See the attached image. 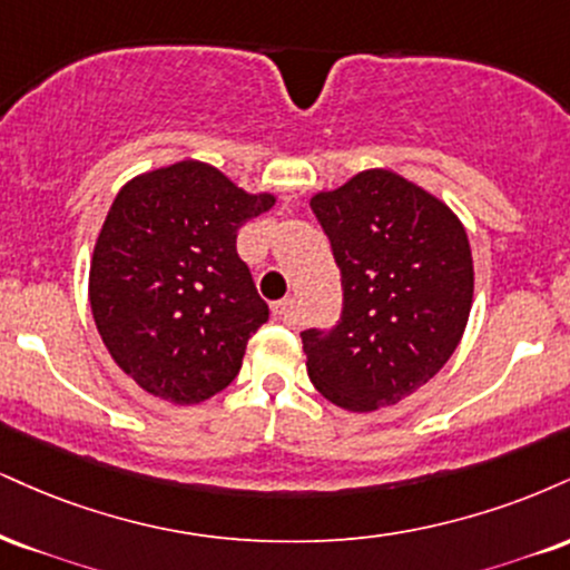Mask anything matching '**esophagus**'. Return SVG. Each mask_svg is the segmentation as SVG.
Wrapping results in <instances>:
<instances>
[{"instance_id": "obj_1", "label": "esophagus", "mask_w": 570, "mask_h": 570, "mask_svg": "<svg viewBox=\"0 0 570 570\" xmlns=\"http://www.w3.org/2000/svg\"><path fill=\"white\" fill-rule=\"evenodd\" d=\"M294 307H297V303H294V297H284L278 299V303H273V318L276 321H289L294 315Z\"/></svg>"}]
</instances>
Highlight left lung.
I'll use <instances>...</instances> for the list:
<instances>
[{
    "instance_id": "1",
    "label": "left lung",
    "mask_w": 570,
    "mask_h": 570,
    "mask_svg": "<svg viewBox=\"0 0 570 570\" xmlns=\"http://www.w3.org/2000/svg\"><path fill=\"white\" fill-rule=\"evenodd\" d=\"M342 273L332 328L299 334L307 376L347 411L393 406L441 372L472 305L468 233L445 204L387 169L313 196Z\"/></svg>"
}]
</instances>
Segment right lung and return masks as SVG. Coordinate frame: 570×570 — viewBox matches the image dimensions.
Listing matches in <instances>:
<instances>
[{
    "mask_svg": "<svg viewBox=\"0 0 570 570\" xmlns=\"http://www.w3.org/2000/svg\"><path fill=\"white\" fill-rule=\"evenodd\" d=\"M271 207L202 161L135 177L114 198L89 305L108 353L150 395L198 403L236 380L267 321L236 238Z\"/></svg>",
    "mask_w": 570,
    "mask_h": 570,
    "instance_id": "right-lung-1",
    "label": "right lung"
}]
</instances>
